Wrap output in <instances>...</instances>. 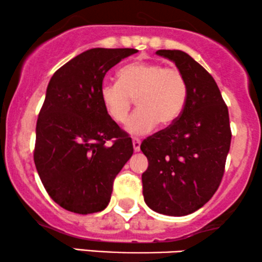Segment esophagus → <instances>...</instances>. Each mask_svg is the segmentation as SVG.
Masks as SVG:
<instances>
[{
  "label": "esophagus",
  "mask_w": 262,
  "mask_h": 262,
  "mask_svg": "<svg viewBox=\"0 0 262 262\" xmlns=\"http://www.w3.org/2000/svg\"><path fill=\"white\" fill-rule=\"evenodd\" d=\"M132 144H134V150L135 152H138L141 149V140L138 137L132 138Z\"/></svg>",
  "instance_id": "1"
}]
</instances>
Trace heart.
<instances>
[{
  "mask_svg": "<svg viewBox=\"0 0 262 262\" xmlns=\"http://www.w3.org/2000/svg\"><path fill=\"white\" fill-rule=\"evenodd\" d=\"M118 77L119 82H104L99 92L113 121H126L134 99L137 110L126 125L131 134H147L158 122L169 126L179 119L189 94L187 81L179 69L141 61L126 64Z\"/></svg>",
  "mask_w": 262,
  "mask_h": 262,
  "instance_id": "b5f03b06",
  "label": "heart"
}]
</instances>
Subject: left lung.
Returning a JSON list of instances; mask_svg holds the SVG:
<instances>
[{"instance_id": "left-lung-1", "label": "left lung", "mask_w": 262, "mask_h": 262, "mask_svg": "<svg viewBox=\"0 0 262 262\" xmlns=\"http://www.w3.org/2000/svg\"><path fill=\"white\" fill-rule=\"evenodd\" d=\"M185 76L189 94L177 121L147 137L142 174L146 204L158 213L186 216L217 191L224 174L232 131L228 107L213 77L180 50H158Z\"/></svg>"}]
</instances>
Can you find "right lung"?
Returning a JSON list of instances; mask_svg holds the SVG:
<instances>
[{"mask_svg": "<svg viewBox=\"0 0 262 262\" xmlns=\"http://www.w3.org/2000/svg\"><path fill=\"white\" fill-rule=\"evenodd\" d=\"M136 49L87 50L49 82L36 121L34 163L49 196L79 214L103 211L116 175L134 153L131 137L100 100L106 72Z\"/></svg>", "mask_w": 262, "mask_h": 262, "instance_id": "right-lung-1", "label": "right lung"}]
</instances>
